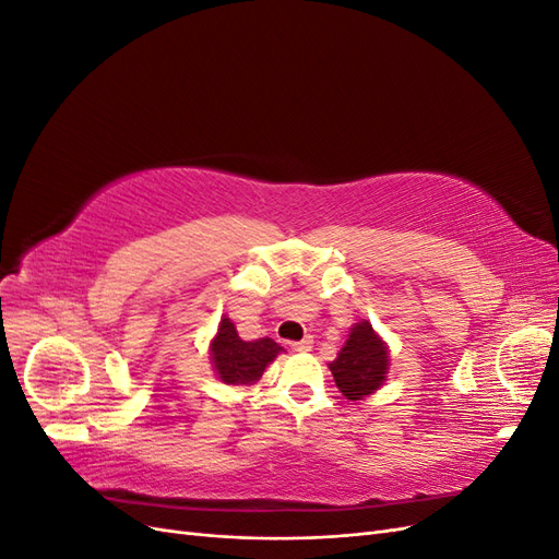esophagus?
Here are the masks:
<instances>
[{
    "instance_id": "1",
    "label": "esophagus",
    "mask_w": 559,
    "mask_h": 559,
    "mask_svg": "<svg viewBox=\"0 0 559 559\" xmlns=\"http://www.w3.org/2000/svg\"><path fill=\"white\" fill-rule=\"evenodd\" d=\"M312 345H314L312 335H306V337H302L300 343H292V347H294L296 352H310V349H312Z\"/></svg>"
}]
</instances>
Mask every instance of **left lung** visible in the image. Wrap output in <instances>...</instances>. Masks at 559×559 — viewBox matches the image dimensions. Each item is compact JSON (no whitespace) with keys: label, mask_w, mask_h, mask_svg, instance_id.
I'll return each mask as SVG.
<instances>
[{"label":"left lung","mask_w":559,"mask_h":559,"mask_svg":"<svg viewBox=\"0 0 559 559\" xmlns=\"http://www.w3.org/2000/svg\"><path fill=\"white\" fill-rule=\"evenodd\" d=\"M389 366V345L384 337L370 326L368 319L357 321L349 329L345 345L337 352L335 361L329 364L335 386L349 401H364L373 396L386 382Z\"/></svg>","instance_id":"obj_1"}]
</instances>
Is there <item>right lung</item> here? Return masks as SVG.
<instances>
[{"mask_svg":"<svg viewBox=\"0 0 559 559\" xmlns=\"http://www.w3.org/2000/svg\"><path fill=\"white\" fill-rule=\"evenodd\" d=\"M284 347L273 337H259V341H242L230 317H222L216 335L210 341V364L216 380L230 386L257 384L265 368L277 359Z\"/></svg>","mask_w":559,"mask_h":559,"instance_id":"right-lung-1","label":"right lung"}]
</instances>
